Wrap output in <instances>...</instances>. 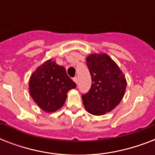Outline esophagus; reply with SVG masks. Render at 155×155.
Listing matches in <instances>:
<instances>
[{
  "label": "esophagus",
  "instance_id": "obj_1",
  "mask_svg": "<svg viewBox=\"0 0 155 155\" xmlns=\"http://www.w3.org/2000/svg\"><path fill=\"white\" fill-rule=\"evenodd\" d=\"M73 80H74V81L75 82V84H78V77H77V76H75V77L73 78Z\"/></svg>",
  "mask_w": 155,
  "mask_h": 155
}]
</instances>
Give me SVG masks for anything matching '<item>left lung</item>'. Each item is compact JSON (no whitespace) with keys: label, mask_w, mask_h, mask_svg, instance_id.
Wrapping results in <instances>:
<instances>
[{"label":"left lung","mask_w":155,"mask_h":155,"mask_svg":"<svg viewBox=\"0 0 155 155\" xmlns=\"http://www.w3.org/2000/svg\"><path fill=\"white\" fill-rule=\"evenodd\" d=\"M92 77L89 91L82 94L86 110L93 115H104L115 108L125 94L126 80L112 58L105 54H91L86 58Z\"/></svg>","instance_id":"obj_1"}]
</instances>
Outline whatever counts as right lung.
Wrapping results in <instances>:
<instances>
[{"label": "right lung", "instance_id": "1", "mask_svg": "<svg viewBox=\"0 0 155 155\" xmlns=\"http://www.w3.org/2000/svg\"><path fill=\"white\" fill-rule=\"evenodd\" d=\"M76 84L67 74L63 66L48 60L30 76L29 88L35 103L42 110L55 112L63 105L67 93Z\"/></svg>", "mask_w": 155, "mask_h": 155}]
</instances>
